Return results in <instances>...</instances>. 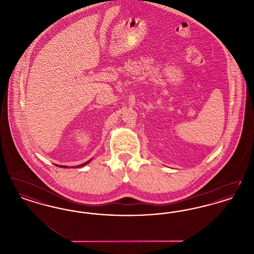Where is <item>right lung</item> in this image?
Here are the masks:
<instances>
[{"instance_id":"right-lung-1","label":"right lung","mask_w":254,"mask_h":254,"mask_svg":"<svg viewBox=\"0 0 254 254\" xmlns=\"http://www.w3.org/2000/svg\"><path fill=\"white\" fill-rule=\"evenodd\" d=\"M90 162V160L89 161H87V162H85L84 164H82V165H80V166H77V168H80V167H83V166H85L86 164H88ZM56 166H58V165H56ZM58 167H60V168H64V169H66L67 167L66 166H58Z\"/></svg>"}]
</instances>
